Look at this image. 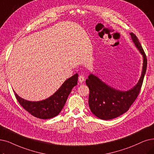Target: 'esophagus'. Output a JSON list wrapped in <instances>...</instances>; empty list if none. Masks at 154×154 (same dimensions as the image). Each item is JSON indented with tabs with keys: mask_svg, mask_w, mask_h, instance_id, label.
I'll use <instances>...</instances> for the list:
<instances>
[{
	"mask_svg": "<svg viewBox=\"0 0 154 154\" xmlns=\"http://www.w3.org/2000/svg\"><path fill=\"white\" fill-rule=\"evenodd\" d=\"M84 80H85V77L83 75H79V77H78V81H79V82L80 83H83L84 82Z\"/></svg>",
	"mask_w": 154,
	"mask_h": 154,
	"instance_id": "esophagus-1",
	"label": "esophagus"
}]
</instances>
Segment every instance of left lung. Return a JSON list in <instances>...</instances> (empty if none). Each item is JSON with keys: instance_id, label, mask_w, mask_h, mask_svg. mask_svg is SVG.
Listing matches in <instances>:
<instances>
[{"instance_id": "1", "label": "left lung", "mask_w": 154, "mask_h": 154, "mask_svg": "<svg viewBox=\"0 0 154 154\" xmlns=\"http://www.w3.org/2000/svg\"><path fill=\"white\" fill-rule=\"evenodd\" d=\"M130 35L135 46L143 58L142 72L138 83L133 88L124 91L109 87L92 74L86 80V84L90 90V109L92 113L101 119H112L127 112L136 100L142 86L146 71L147 59L137 36L133 33H130Z\"/></svg>"}]
</instances>
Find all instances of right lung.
Returning a JSON list of instances; mask_svg holds the SVG:
<instances>
[{"mask_svg":"<svg viewBox=\"0 0 154 154\" xmlns=\"http://www.w3.org/2000/svg\"><path fill=\"white\" fill-rule=\"evenodd\" d=\"M78 75L68 78L51 97L38 102L26 100L18 96L14 91L16 99L26 111L37 118L47 119L57 116L64 106L67 98L72 88L77 85Z\"/></svg>","mask_w":154,"mask_h":154,"instance_id":"add662e5","label":"right lung"}]
</instances>
